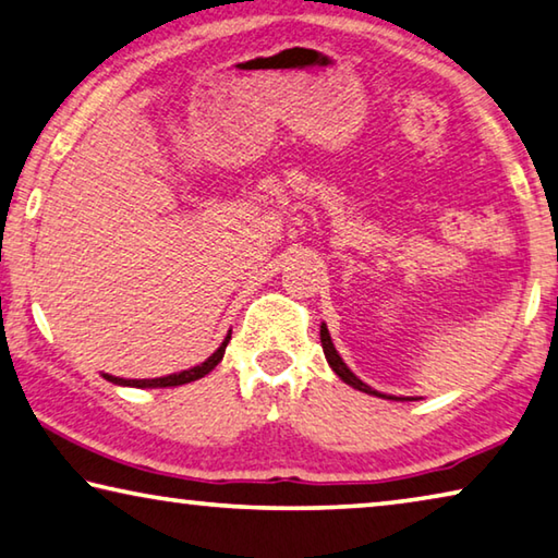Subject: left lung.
<instances>
[{
	"mask_svg": "<svg viewBox=\"0 0 558 558\" xmlns=\"http://www.w3.org/2000/svg\"><path fill=\"white\" fill-rule=\"evenodd\" d=\"M320 342H323V352H325L327 362H330V367L335 369V375H338L342 383H348L350 387H355V390H360V392H367V395H375V397H385V395H379L377 390H373V387H367L360 377H355V375L350 373V367L344 365L342 357L338 355V350H335V344L330 340V332H327L325 323L320 325ZM390 400H395V397H390Z\"/></svg>",
	"mask_w": 558,
	"mask_h": 558,
	"instance_id": "8db88e82",
	"label": "left lung"
}]
</instances>
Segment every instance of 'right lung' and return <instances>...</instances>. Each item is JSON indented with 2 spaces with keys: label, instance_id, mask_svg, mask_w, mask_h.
Returning a JSON list of instances; mask_svg holds the SVG:
<instances>
[{
  "label": "right lung",
  "instance_id": "right-lung-1",
  "mask_svg": "<svg viewBox=\"0 0 558 558\" xmlns=\"http://www.w3.org/2000/svg\"><path fill=\"white\" fill-rule=\"evenodd\" d=\"M231 340V335L223 340V344L210 355L206 362H201V365L191 367V369H183V373H175V375H168V377H156V379H121V377H111V375H104L109 383L113 385H123V387H179L185 383H193V379H201L206 377L210 369H214L220 360L226 355V344Z\"/></svg>",
  "mask_w": 558,
  "mask_h": 558
}]
</instances>
